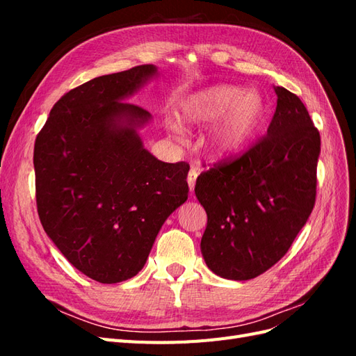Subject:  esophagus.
Instances as JSON below:
<instances>
[{"mask_svg":"<svg viewBox=\"0 0 356 356\" xmlns=\"http://www.w3.org/2000/svg\"><path fill=\"white\" fill-rule=\"evenodd\" d=\"M199 172H200V168H197V166H193V168L190 169V172H188L187 182H188V188H190V191L195 190L196 178H197V175H199Z\"/></svg>","mask_w":356,"mask_h":356,"instance_id":"esophagus-1","label":"esophagus"}]
</instances>
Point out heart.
Here are the masks:
<instances>
[{"instance_id": "1", "label": "heart", "mask_w": 356, "mask_h": 356, "mask_svg": "<svg viewBox=\"0 0 356 356\" xmlns=\"http://www.w3.org/2000/svg\"><path fill=\"white\" fill-rule=\"evenodd\" d=\"M266 101L260 92L236 84H213L193 92L181 102L179 118L186 124H212L207 136L211 157L224 160L242 154L260 132ZM181 132L179 123H172Z\"/></svg>"}]
</instances>
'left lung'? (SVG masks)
I'll return each instance as SVG.
<instances>
[{"label":"left lung","mask_w":356,"mask_h":356,"mask_svg":"<svg viewBox=\"0 0 356 356\" xmlns=\"http://www.w3.org/2000/svg\"><path fill=\"white\" fill-rule=\"evenodd\" d=\"M275 93L276 111L261 141L196 181L208 215L202 255L215 275L232 281L254 279L281 260L315 204L319 132L298 96L279 86Z\"/></svg>","instance_id":"8db88e82"}]
</instances>
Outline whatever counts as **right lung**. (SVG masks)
<instances>
[{
	"mask_svg": "<svg viewBox=\"0 0 356 356\" xmlns=\"http://www.w3.org/2000/svg\"><path fill=\"white\" fill-rule=\"evenodd\" d=\"M157 77V67L139 65L79 86L53 105L35 139L42 227L101 284L141 272L161 225L188 197L190 166L149 153L138 131L153 117L126 102Z\"/></svg>",
	"mask_w": 356,
	"mask_h": 356,
	"instance_id": "add662e5",
	"label": "right lung"
}]
</instances>
